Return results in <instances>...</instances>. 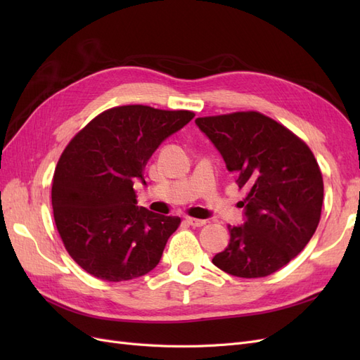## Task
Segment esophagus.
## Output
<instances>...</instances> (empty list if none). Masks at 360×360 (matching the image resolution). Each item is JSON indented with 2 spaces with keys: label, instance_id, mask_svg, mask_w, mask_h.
<instances>
[{
  "label": "esophagus",
  "instance_id": "obj_1",
  "mask_svg": "<svg viewBox=\"0 0 360 360\" xmlns=\"http://www.w3.org/2000/svg\"><path fill=\"white\" fill-rule=\"evenodd\" d=\"M184 222H188L189 225H192V226H202V225H205V221H202V219H195V217H184Z\"/></svg>",
  "mask_w": 360,
  "mask_h": 360
}]
</instances>
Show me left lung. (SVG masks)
I'll return each instance as SVG.
<instances>
[{"label":"left lung","instance_id":"obj_1","mask_svg":"<svg viewBox=\"0 0 360 360\" xmlns=\"http://www.w3.org/2000/svg\"><path fill=\"white\" fill-rule=\"evenodd\" d=\"M195 124L245 189L243 225L213 264L233 276L263 278L299 255L317 230L323 177L312 151L291 130L255 111L201 117Z\"/></svg>","mask_w":360,"mask_h":360}]
</instances>
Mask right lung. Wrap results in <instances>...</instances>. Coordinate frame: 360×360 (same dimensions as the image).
Returning a JSON list of instances; mask_svg holds the SVG:
<instances>
[{
  "instance_id": "right-lung-1",
  "label": "right lung",
  "mask_w": 360,
  "mask_h": 360,
  "mask_svg": "<svg viewBox=\"0 0 360 360\" xmlns=\"http://www.w3.org/2000/svg\"><path fill=\"white\" fill-rule=\"evenodd\" d=\"M195 117L144 105L111 108L64 148L52 180V209L69 255L86 274L122 282L160 261L179 216L136 205L134 183L156 148Z\"/></svg>"
}]
</instances>
